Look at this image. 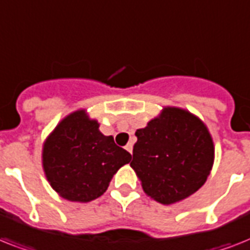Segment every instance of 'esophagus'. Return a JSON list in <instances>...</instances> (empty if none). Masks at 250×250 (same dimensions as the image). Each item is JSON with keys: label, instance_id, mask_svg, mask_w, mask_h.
Masks as SVG:
<instances>
[{"label": "esophagus", "instance_id": "obj_1", "mask_svg": "<svg viewBox=\"0 0 250 250\" xmlns=\"http://www.w3.org/2000/svg\"><path fill=\"white\" fill-rule=\"evenodd\" d=\"M132 149H133V146H132V144H131V143H129V144L125 145V150H127V152L131 153V154H132Z\"/></svg>", "mask_w": 250, "mask_h": 250}]
</instances>
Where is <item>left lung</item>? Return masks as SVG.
Listing matches in <instances>:
<instances>
[{
	"instance_id": "8db88e82",
	"label": "left lung",
	"mask_w": 250,
	"mask_h": 250,
	"mask_svg": "<svg viewBox=\"0 0 250 250\" xmlns=\"http://www.w3.org/2000/svg\"><path fill=\"white\" fill-rule=\"evenodd\" d=\"M135 135L131 167L148 196L171 205L204 186L213 167L214 144L201 119L184 109L165 107Z\"/></svg>"
}]
</instances>
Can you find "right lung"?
Here are the masks:
<instances>
[{
	"label": "right lung",
	"instance_id": "add662e5",
	"mask_svg": "<svg viewBox=\"0 0 250 250\" xmlns=\"http://www.w3.org/2000/svg\"><path fill=\"white\" fill-rule=\"evenodd\" d=\"M85 110L62 119L45 140L42 167L50 186L68 201L89 202L104 194L131 154L98 129Z\"/></svg>",
	"mask_w": 250,
	"mask_h": 250
}]
</instances>
